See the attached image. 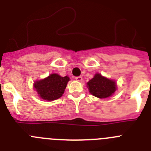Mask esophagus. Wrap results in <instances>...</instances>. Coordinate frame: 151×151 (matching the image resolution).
Listing matches in <instances>:
<instances>
[{
  "label": "esophagus",
  "mask_w": 151,
  "mask_h": 151,
  "mask_svg": "<svg viewBox=\"0 0 151 151\" xmlns=\"http://www.w3.org/2000/svg\"><path fill=\"white\" fill-rule=\"evenodd\" d=\"M75 79L76 80V81H78V82H82V76L76 77V78H75Z\"/></svg>",
  "instance_id": "obj_1"
}]
</instances>
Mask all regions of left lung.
I'll return each instance as SVG.
<instances>
[{
    "instance_id": "1",
    "label": "left lung",
    "mask_w": 151,
    "mask_h": 151,
    "mask_svg": "<svg viewBox=\"0 0 151 151\" xmlns=\"http://www.w3.org/2000/svg\"><path fill=\"white\" fill-rule=\"evenodd\" d=\"M89 92L98 98H106L113 95L117 89L115 80L103 76L100 73H96L93 78L87 82Z\"/></svg>"
}]
</instances>
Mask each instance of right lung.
<instances>
[{
  "label": "right lung",
  "instance_id": "right-lung-1",
  "mask_svg": "<svg viewBox=\"0 0 151 151\" xmlns=\"http://www.w3.org/2000/svg\"><path fill=\"white\" fill-rule=\"evenodd\" d=\"M69 81L67 76L62 77L57 73H53L43 79L35 81L33 87L40 98L52 101L62 97Z\"/></svg>",
  "mask_w": 151,
  "mask_h": 151
}]
</instances>
